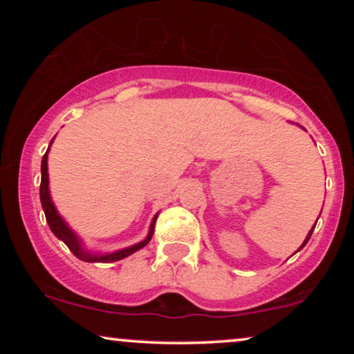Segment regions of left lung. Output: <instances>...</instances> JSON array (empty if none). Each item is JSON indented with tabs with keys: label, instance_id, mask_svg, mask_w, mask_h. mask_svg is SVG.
I'll return each mask as SVG.
<instances>
[{
	"label": "left lung",
	"instance_id": "8db88e82",
	"mask_svg": "<svg viewBox=\"0 0 354 354\" xmlns=\"http://www.w3.org/2000/svg\"><path fill=\"white\" fill-rule=\"evenodd\" d=\"M314 227H316V225H314ZM314 227H313V229H311V230H309V234H308V236H306V240H304V241H303V245H301V246H299V250H301V248H303V246L308 243V240H309V239H311V235H313V230H314Z\"/></svg>",
	"mask_w": 354,
	"mask_h": 354
}]
</instances>
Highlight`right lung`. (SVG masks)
<instances>
[{
  "mask_svg": "<svg viewBox=\"0 0 354 354\" xmlns=\"http://www.w3.org/2000/svg\"><path fill=\"white\" fill-rule=\"evenodd\" d=\"M51 143H53V140H51ZM51 143H50V147H51ZM50 147H48L45 156H43V159H41L40 200H41L43 211H45V216H46V222H48V225H50L51 232L57 236V239L62 240L67 246H69V250L74 253V256H77L80 261H85V263H114V261H120V259L127 258V256L133 254L135 251L142 250L143 246H147L154 234V224H156L158 214L153 217L147 239L142 240L137 245H132V246H129V248L114 251V253H108V254H95L84 248L82 240L74 234V230H72L71 227L66 224V221L59 216V212H57L55 203H53L51 196H50V187H48V153H50Z\"/></svg>",
  "mask_w": 354,
  "mask_h": 354,
  "instance_id": "1",
  "label": "right lung"
}]
</instances>
